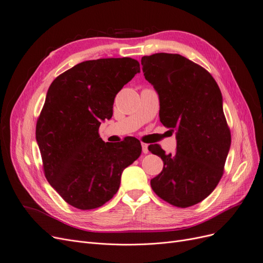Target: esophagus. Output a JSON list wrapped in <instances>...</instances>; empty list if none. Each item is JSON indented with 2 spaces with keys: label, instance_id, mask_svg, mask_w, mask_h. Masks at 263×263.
Instances as JSON below:
<instances>
[{
  "label": "esophagus",
  "instance_id": "obj_1",
  "mask_svg": "<svg viewBox=\"0 0 263 263\" xmlns=\"http://www.w3.org/2000/svg\"><path fill=\"white\" fill-rule=\"evenodd\" d=\"M141 145H142V152H143L144 154H147V153H148V144L142 143Z\"/></svg>",
  "mask_w": 263,
  "mask_h": 263
}]
</instances>
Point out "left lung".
<instances>
[{
    "mask_svg": "<svg viewBox=\"0 0 263 263\" xmlns=\"http://www.w3.org/2000/svg\"><path fill=\"white\" fill-rule=\"evenodd\" d=\"M141 63L159 96L160 122L177 137L174 154L149 145L163 161L151 186L173 206L196 205L217 187L231 146L221 91L205 68L182 55L157 53L143 56Z\"/></svg>",
    "mask_w": 263,
    "mask_h": 263,
    "instance_id": "left-lung-1",
    "label": "left lung"
}]
</instances>
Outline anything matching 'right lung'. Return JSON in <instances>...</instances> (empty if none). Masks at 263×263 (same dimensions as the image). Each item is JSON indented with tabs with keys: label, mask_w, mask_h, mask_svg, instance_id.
<instances>
[{
	"label": "right lung",
	"mask_w": 263,
	"mask_h": 263,
	"mask_svg": "<svg viewBox=\"0 0 263 263\" xmlns=\"http://www.w3.org/2000/svg\"><path fill=\"white\" fill-rule=\"evenodd\" d=\"M138 72L133 58H101L73 66L48 87L35 139L47 182L74 208L110 200L122 171L140 157L139 140L105 143L99 134L101 121L111 118L117 93Z\"/></svg>",
	"instance_id": "1"
}]
</instances>
